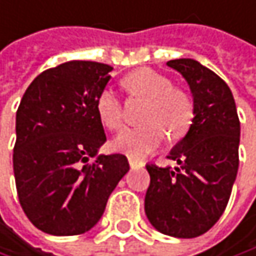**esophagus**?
Returning <instances> with one entry per match:
<instances>
[{
  "label": "esophagus",
  "instance_id": "34e87169",
  "mask_svg": "<svg viewBox=\"0 0 256 256\" xmlns=\"http://www.w3.org/2000/svg\"><path fill=\"white\" fill-rule=\"evenodd\" d=\"M128 164H130L132 168H136V167H142V166H144L142 161H138V160H134V158H132V156H128Z\"/></svg>",
  "mask_w": 256,
  "mask_h": 256
}]
</instances>
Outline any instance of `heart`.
I'll list each match as a JSON object with an SVG mask.
<instances>
[{
  "label": "heart",
  "instance_id": "obj_1",
  "mask_svg": "<svg viewBox=\"0 0 256 256\" xmlns=\"http://www.w3.org/2000/svg\"><path fill=\"white\" fill-rule=\"evenodd\" d=\"M123 86L130 98L146 101L140 114L139 128H126L114 139V148L133 158H142L155 151L164 140L183 138L192 126L195 105L192 96L182 88L174 86L168 76L151 68H139L123 79ZM96 111L101 123L110 130H120L126 114L122 100L110 88L98 95Z\"/></svg>",
  "mask_w": 256,
  "mask_h": 256
}]
</instances>
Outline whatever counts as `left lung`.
Segmentation results:
<instances>
[{"label": "left lung", "instance_id": "left-lung-1", "mask_svg": "<svg viewBox=\"0 0 256 256\" xmlns=\"http://www.w3.org/2000/svg\"><path fill=\"white\" fill-rule=\"evenodd\" d=\"M167 66L189 83L195 116L167 156L178 167L146 166L145 212L158 232L190 239L206 233L227 206L239 168L240 122L230 88L212 70L190 58Z\"/></svg>", "mask_w": 256, "mask_h": 256}]
</instances>
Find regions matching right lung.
<instances>
[{
    "mask_svg": "<svg viewBox=\"0 0 256 256\" xmlns=\"http://www.w3.org/2000/svg\"><path fill=\"white\" fill-rule=\"evenodd\" d=\"M111 66L67 61L36 76L16 114L12 168L30 222L54 236H76L102 217L128 172L123 154L98 155L106 140L96 111Z\"/></svg>",
    "mask_w": 256,
    "mask_h": 256,
    "instance_id": "add662e5",
    "label": "right lung"
}]
</instances>
